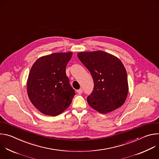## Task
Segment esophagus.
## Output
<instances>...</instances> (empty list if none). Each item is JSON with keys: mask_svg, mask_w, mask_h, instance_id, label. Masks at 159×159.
I'll return each instance as SVG.
<instances>
[{"mask_svg": "<svg viewBox=\"0 0 159 159\" xmlns=\"http://www.w3.org/2000/svg\"><path fill=\"white\" fill-rule=\"evenodd\" d=\"M77 93H78L79 94H81L83 93V90H82V89H79V90H77Z\"/></svg>", "mask_w": 159, "mask_h": 159, "instance_id": "obj_1", "label": "esophagus"}]
</instances>
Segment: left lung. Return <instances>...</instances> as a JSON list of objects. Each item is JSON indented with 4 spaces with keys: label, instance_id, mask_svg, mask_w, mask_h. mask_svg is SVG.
<instances>
[{
    "label": "left lung",
    "instance_id": "obj_1",
    "mask_svg": "<svg viewBox=\"0 0 159 159\" xmlns=\"http://www.w3.org/2000/svg\"><path fill=\"white\" fill-rule=\"evenodd\" d=\"M77 57L94 80L93 90L87 98L89 106L102 114L121 106L127 97L128 85L120 60L102 51L80 52Z\"/></svg>",
    "mask_w": 159,
    "mask_h": 159
}]
</instances>
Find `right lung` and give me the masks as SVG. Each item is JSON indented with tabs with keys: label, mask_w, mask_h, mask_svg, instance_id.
<instances>
[{
	"label": "right lung",
	"mask_w": 159,
	"mask_h": 159,
	"mask_svg": "<svg viewBox=\"0 0 159 159\" xmlns=\"http://www.w3.org/2000/svg\"><path fill=\"white\" fill-rule=\"evenodd\" d=\"M72 52L55 53L38 58L32 66L27 83L28 97L43 114L60 115L75 95L66 75Z\"/></svg>",
	"instance_id": "right-lung-1"
}]
</instances>
